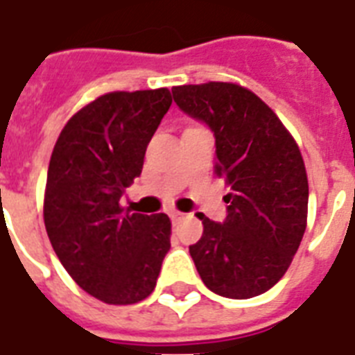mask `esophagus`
<instances>
[{"label":"esophagus","mask_w":355,"mask_h":355,"mask_svg":"<svg viewBox=\"0 0 355 355\" xmlns=\"http://www.w3.org/2000/svg\"><path fill=\"white\" fill-rule=\"evenodd\" d=\"M169 217H171L173 223H178L180 219H184V214L182 211H171V214H169Z\"/></svg>","instance_id":"34e87169"}]
</instances>
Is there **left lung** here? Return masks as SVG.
<instances>
[{"label": "left lung", "instance_id": "1", "mask_svg": "<svg viewBox=\"0 0 355 355\" xmlns=\"http://www.w3.org/2000/svg\"><path fill=\"white\" fill-rule=\"evenodd\" d=\"M189 118L216 138V175L230 186L227 219L205 214L189 247L210 291L245 300L269 291L291 265L306 232L308 177L297 141L272 110L243 86L206 83L173 88Z\"/></svg>", "mask_w": 355, "mask_h": 355}]
</instances>
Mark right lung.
<instances>
[{
  "instance_id": "1",
  "label": "right lung",
  "mask_w": 355,
  "mask_h": 355,
  "mask_svg": "<svg viewBox=\"0 0 355 355\" xmlns=\"http://www.w3.org/2000/svg\"><path fill=\"white\" fill-rule=\"evenodd\" d=\"M169 107L167 88L105 94L66 123L53 149L47 236L77 286L107 304L149 297L171 248L166 214H130L121 206Z\"/></svg>"
}]
</instances>
